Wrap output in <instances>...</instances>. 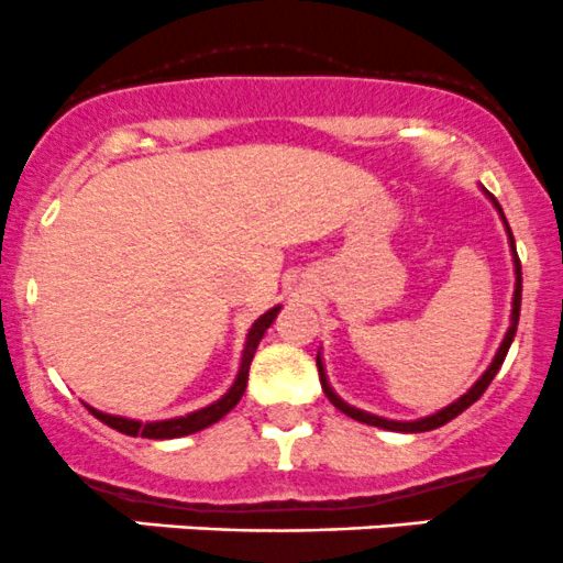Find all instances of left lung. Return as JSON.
Instances as JSON below:
<instances>
[{
  "label": "left lung",
  "instance_id": "8db88e82",
  "mask_svg": "<svg viewBox=\"0 0 563 563\" xmlns=\"http://www.w3.org/2000/svg\"><path fill=\"white\" fill-rule=\"evenodd\" d=\"M489 199H493V205H495V208H498L500 219H504V224H506V216H504V210H500V205L495 202V197H493V194H489ZM506 232H509V243H511V257H515V274H517V282H515V298H511V325H509V331H506L504 342H500L498 353H495L493 364H489V366H487V372H484V375L478 377L476 383H473V386H471V391H468V394H463V397H460L457 402H452V405H449V408H443V410H438V413L427 416V419H419V421H391V419H380V416H372V413H366V410H358V408H353V405H347V402H344V399H339L336 394H333V388L328 386L325 366H322V361H320V353H317V369H320V383H322V391H325V397L331 399V405H333V408H339V410H342L344 416H350V419H355V421H364V424H372V427H380V430H394V432H430V430H438V427L449 424V421H452V419H457V416L463 413V410H468L471 405L476 402V399L482 397L484 391H487V386H489V383H493V377L498 375L500 364H504L506 353H509V344H511V339H515V333H517V320H520V295H522V274H520V260H517L515 238H511V230H509V224H506Z\"/></svg>",
  "mask_w": 563,
  "mask_h": 563
}]
</instances>
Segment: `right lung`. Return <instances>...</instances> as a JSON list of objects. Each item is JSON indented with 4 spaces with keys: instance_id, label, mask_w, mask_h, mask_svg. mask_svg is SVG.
<instances>
[{
    "instance_id": "right-lung-1",
    "label": "right lung",
    "mask_w": 563,
    "mask_h": 563,
    "mask_svg": "<svg viewBox=\"0 0 563 563\" xmlns=\"http://www.w3.org/2000/svg\"><path fill=\"white\" fill-rule=\"evenodd\" d=\"M282 306H274V309L265 311L260 320H254V325L249 328V336H246V347H243V358H241V369H238L235 383H232L230 391L219 399V402L208 405L202 410H194L188 416H177V419H166V421H136V419H122V416H111V413H100V410L90 408V413L95 419H100L103 424H109L111 430L122 432V435H131V438H153V441H166V438H183V435H194V432L205 430V427L216 424L219 419H224L238 402H241L243 391H246V383H249V366H252L254 353H257V344L263 339V333L268 331L271 322L276 320Z\"/></svg>"
}]
</instances>
